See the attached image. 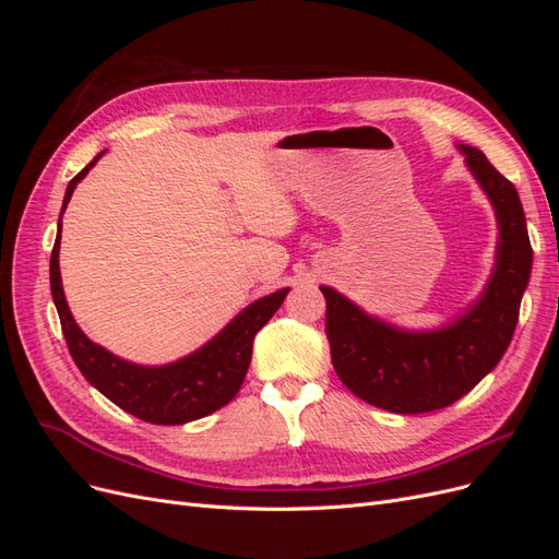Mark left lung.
Instances as JSON below:
<instances>
[{
	"label": "left lung",
	"mask_w": 559,
	"mask_h": 559,
	"mask_svg": "<svg viewBox=\"0 0 559 559\" xmlns=\"http://www.w3.org/2000/svg\"><path fill=\"white\" fill-rule=\"evenodd\" d=\"M462 151L499 218L497 270L476 306L448 329L405 333L364 314L345 296L321 286L337 378L352 394L389 413L441 411L468 394L509 347L522 292L530 282L532 245L515 186L483 151L473 146H462Z\"/></svg>",
	"instance_id": "obj_1"
}]
</instances>
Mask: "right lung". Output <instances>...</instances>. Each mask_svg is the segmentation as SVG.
<instances>
[{
	"label": "right lung",
	"mask_w": 559,
	"mask_h": 559,
	"mask_svg": "<svg viewBox=\"0 0 559 559\" xmlns=\"http://www.w3.org/2000/svg\"><path fill=\"white\" fill-rule=\"evenodd\" d=\"M103 154H97L70 181V186H67L60 216L74 193V186L88 175L91 167L103 158ZM60 230L62 218L53 253H50V294H53V302L60 314V326L72 359L79 366L83 378L95 389H99L109 401H114L118 408H123L126 413L144 421H151V425H183V421L200 419L222 408V405H226L240 392L251 361L253 335L280 310L289 289L275 292L251 302L212 343L191 354V357L160 368L134 366L130 361L114 357L105 347L91 343L76 326L70 308H67L60 282Z\"/></svg>",
	"instance_id": "add662e5"
}]
</instances>
